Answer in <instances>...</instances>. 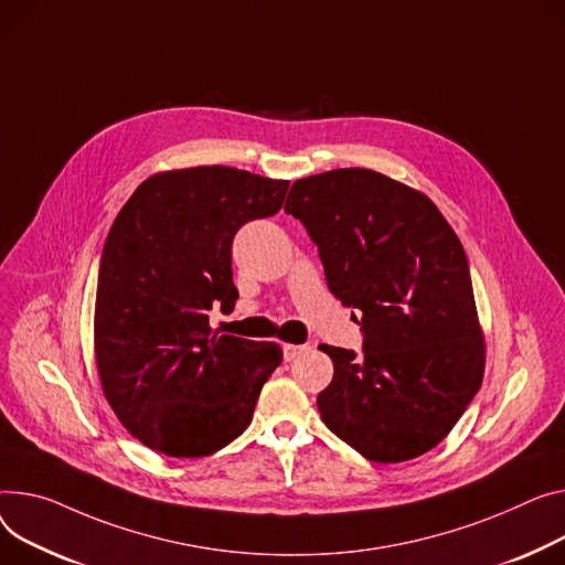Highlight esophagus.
Here are the masks:
<instances>
[{"label": "esophagus", "mask_w": 565, "mask_h": 565, "mask_svg": "<svg viewBox=\"0 0 565 565\" xmlns=\"http://www.w3.org/2000/svg\"><path fill=\"white\" fill-rule=\"evenodd\" d=\"M309 350V345H295V343H286L284 345V359L286 361H292V359H297L299 354H305Z\"/></svg>", "instance_id": "esophagus-1"}]
</instances>
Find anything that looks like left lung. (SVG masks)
Here are the masks:
<instances>
[{
	"label": "left lung",
	"instance_id": "left-lung-1",
	"mask_svg": "<svg viewBox=\"0 0 565 565\" xmlns=\"http://www.w3.org/2000/svg\"><path fill=\"white\" fill-rule=\"evenodd\" d=\"M284 209L318 245L333 297L361 311L363 354L320 345L333 361L320 418L370 461L429 452L486 365L459 236L425 193L365 168L297 179Z\"/></svg>",
	"mask_w": 565,
	"mask_h": 565
}]
</instances>
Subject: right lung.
<instances>
[{
    "label": "right lung",
    "instance_id": "right-lung-1",
    "mask_svg": "<svg viewBox=\"0 0 565 565\" xmlns=\"http://www.w3.org/2000/svg\"><path fill=\"white\" fill-rule=\"evenodd\" d=\"M288 181L227 166L145 179L106 236L95 297V363L106 402L149 449L202 459L238 438L284 352L213 331L234 309L232 241L275 215Z\"/></svg>",
    "mask_w": 565,
    "mask_h": 565
}]
</instances>
